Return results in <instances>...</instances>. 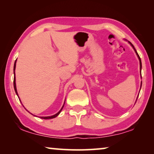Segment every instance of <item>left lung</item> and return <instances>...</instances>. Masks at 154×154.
Wrapping results in <instances>:
<instances>
[{
    "instance_id": "8db88e82",
    "label": "left lung",
    "mask_w": 154,
    "mask_h": 154,
    "mask_svg": "<svg viewBox=\"0 0 154 154\" xmlns=\"http://www.w3.org/2000/svg\"><path fill=\"white\" fill-rule=\"evenodd\" d=\"M128 43H129V44L130 45L132 46V48L134 49V51H135V53H136V54H137V57H138V58H139V63H140V76H141V68H142V64H141V60H140V57H139V54H138V53H137V51H136V49H135V48H134V47L133 46V45H132V44L130 42V41H128ZM141 85H142V82L140 83V88H141ZM138 96H139V95H138ZM137 98H138V97L137 98ZM137 101V100H136Z\"/></svg>"
}]
</instances>
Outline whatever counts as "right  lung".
Returning <instances> with one entry per match:
<instances>
[{
    "label": "right lung",
    "mask_w": 154,
    "mask_h": 154,
    "mask_svg": "<svg viewBox=\"0 0 154 154\" xmlns=\"http://www.w3.org/2000/svg\"><path fill=\"white\" fill-rule=\"evenodd\" d=\"M16 62H17V59H16V60L15 61V63H14V90H15V93H16V94H17V96H18V98H19V100H20V101L21 102V100L20 99V97H19V96H18V93H17V88H16V83H15V66H16ZM64 103H65V100H64V105H62V108H61V109L60 110L58 113H56L55 115H53V116H47V117H39L40 118H42V119H53V118H55L56 117H57L58 116V115L60 113V112H61V111L62 110V109H63V107H64ZM25 108V107H24ZM25 109H26V108H25ZM26 111H28L27 109H26ZM29 112V111H28ZM30 113V112H29ZM30 114H32L30 113ZM32 115H33V114H32ZM34 116H35V115H33Z\"/></svg>",
    "instance_id": "1"
}]
</instances>
